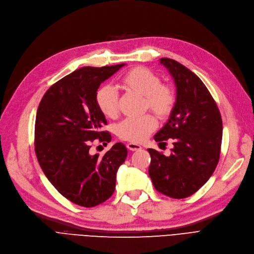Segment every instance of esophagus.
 I'll return each instance as SVG.
<instances>
[{
	"instance_id": "esophagus-1",
	"label": "esophagus",
	"mask_w": 254,
	"mask_h": 254,
	"mask_svg": "<svg viewBox=\"0 0 254 254\" xmlns=\"http://www.w3.org/2000/svg\"><path fill=\"white\" fill-rule=\"evenodd\" d=\"M127 148L129 149V151H139V149H141V146H140L139 144H136V143H127Z\"/></svg>"
}]
</instances>
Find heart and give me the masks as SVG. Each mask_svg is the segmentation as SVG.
Segmentation results:
<instances>
[{"mask_svg": "<svg viewBox=\"0 0 254 254\" xmlns=\"http://www.w3.org/2000/svg\"><path fill=\"white\" fill-rule=\"evenodd\" d=\"M122 86L143 97V110L152 112L159 119H166L172 114L176 103V93L167 84L161 83L157 74L144 67L129 70L122 78ZM95 103L101 114L114 118L118 115L117 92L109 84L97 89ZM156 120L151 115L127 118L116 126L117 136L133 143L142 142L156 128Z\"/></svg>", "mask_w": 254, "mask_h": 254, "instance_id": "b5f03b06", "label": "heart"}]
</instances>
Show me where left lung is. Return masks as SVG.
I'll return each mask as SVG.
<instances>
[{
	"label": "left lung",
	"instance_id": "8db88e82",
	"mask_svg": "<svg viewBox=\"0 0 254 254\" xmlns=\"http://www.w3.org/2000/svg\"><path fill=\"white\" fill-rule=\"evenodd\" d=\"M175 79L177 101L167 124L155 135L156 142L173 139L174 148L166 157L148 148V175L156 190L174 199L198 191L217 167L222 144L220 110L203 81L185 65L161 59Z\"/></svg>",
	"mask_w": 254,
	"mask_h": 254
}]
</instances>
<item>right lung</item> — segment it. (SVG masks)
I'll list each match as a JSON object with an SVG mask.
<instances>
[{
    "instance_id": "1",
    "label": "right lung",
    "mask_w": 254,
    "mask_h": 254,
    "mask_svg": "<svg viewBox=\"0 0 254 254\" xmlns=\"http://www.w3.org/2000/svg\"><path fill=\"white\" fill-rule=\"evenodd\" d=\"M125 64L83 67L53 83L36 112L34 151L42 170L58 191L72 203L94 207L115 190L116 173L125 162L124 143L112 146L102 157L91 155V143L111 141L102 130L107 119L95 103L100 83Z\"/></svg>"
}]
</instances>
